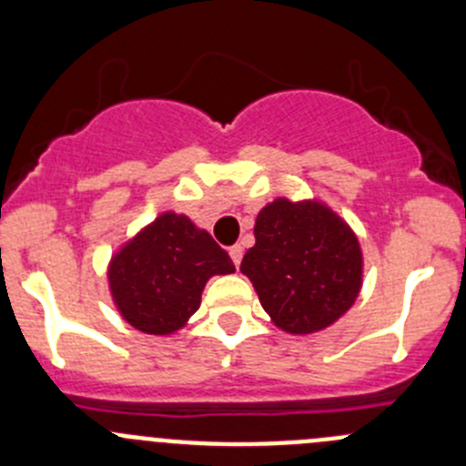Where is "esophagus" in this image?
<instances>
[{"mask_svg": "<svg viewBox=\"0 0 466 466\" xmlns=\"http://www.w3.org/2000/svg\"><path fill=\"white\" fill-rule=\"evenodd\" d=\"M229 257H232L234 266H241V259H243V248L241 246H232L229 248Z\"/></svg>", "mask_w": 466, "mask_h": 466, "instance_id": "1", "label": "esophagus"}]
</instances>
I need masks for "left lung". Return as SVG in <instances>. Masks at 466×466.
Instances as JSON below:
<instances>
[{
	"label": "left lung",
	"mask_w": 466,
	"mask_h": 466,
	"mask_svg": "<svg viewBox=\"0 0 466 466\" xmlns=\"http://www.w3.org/2000/svg\"><path fill=\"white\" fill-rule=\"evenodd\" d=\"M255 238L241 272L250 277L263 311L284 331H320L359 298V238L322 203L277 198L257 216Z\"/></svg>",
	"instance_id": "8db88e82"
}]
</instances>
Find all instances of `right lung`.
<instances>
[{"label": "right lung", "mask_w": 466, "mask_h": 466, "mask_svg": "<svg viewBox=\"0 0 466 466\" xmlns=\"http://www.w3.org/2000/svg\"><path fill=\"white\" fill-rule=\"evenodd\" d=\"M228 252L187 216H157L112 257V299L135 329L167 336L198 311L207 279L229 275Z\"/></svg>", "instance_id": "right-lung-1"}]
</instances>
